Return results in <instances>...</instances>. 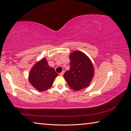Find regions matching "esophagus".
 I'll use <instances>...</instances> for the list:
<instances>
[{
    "label": "esophagus",
    "mask_w": 131,
    "mask_h": 131,
    "mask_svg": "<svg viewBox=\"0 0 131 131\" xmlns=\"http://www.w3.org/2000/svg\"><path fill=\"white\" fill-rule=\"evenodd\" d=\"M64 73H65V71H62V72H61L60 74H59V75H60L61 76H62V75H63Z\"/></svg>",
    "instance_id": "1"
}]
</instances>
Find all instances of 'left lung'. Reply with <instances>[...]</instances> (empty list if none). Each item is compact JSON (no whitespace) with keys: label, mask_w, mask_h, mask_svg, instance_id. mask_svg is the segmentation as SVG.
I'll return each mask as SVG.
<instances>
[{"label":"left lung","mask_w":131,"mask_h":131,"mask_svg":"<svg viewBox=\"0 0 131 131\" xmlns=\"http://www.w3.org/2000/svg\"><path fill=\"white\" fill-rule=\"evenodd\" d=\"M70 68L64 74L63 77L69 86L75 91L89 86L94 74V66L90 59L80 51L70 54Z\"/></svg>","instance_id":"left-lung-1"}]
</instances>
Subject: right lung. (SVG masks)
<instances>
[{
	"mask_svg": "<svg viewBox=\"0 0 131 131\" xmlns=\"http://www.w3.org/2000/svg\"><path fill=\"white\" fill-rule=\"evenodd\" d=\"M58 75L54 69L48 65L46 59L43 58L32 67L28 74V80L34 88L43 92L50 88Z\"/></svg>",
	"mask_w": 131,
	"mask_h": 131,
	"instance_id": "add662e5",
	"label": "right lung"
}]
</instances>
